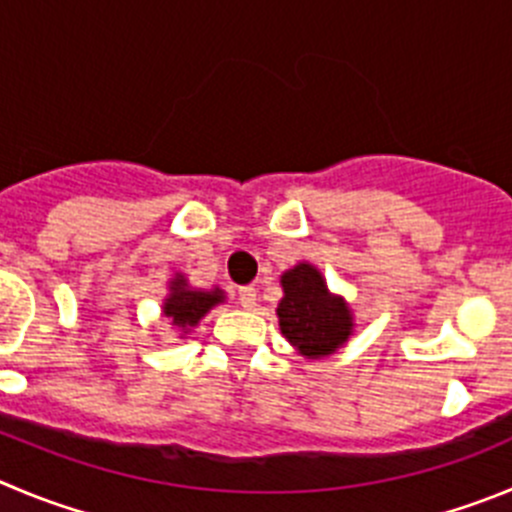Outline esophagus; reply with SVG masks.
<instances>
[{
	"label": "esophagus",
	"mask_w": 512,
	"mask_h": 512,
	"mask_svg": "<svg viewBox=\"0 0 512 512\" xmlns=\"http://www.w3.org/2000/svg\"><path fill=\"white\" fill-rule=\"evenodd\" d=\"M237 300H240V305L245 310H252L257 303V290L252 288V285H247V288H240V293H237Z\"/></svg>",
	"instance_id": "34e87169"
}]
</instances>
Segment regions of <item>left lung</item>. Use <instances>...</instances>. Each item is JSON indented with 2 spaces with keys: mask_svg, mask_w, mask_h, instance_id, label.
I'll return each mask as SVG.
<instances>
[{
  "mask_svg": "<svg viewBox=\"0 0 512 512\" xmlns=\"http://www.w3.org/2000/svg\"><path fill=\"white\" fill-rule=\"evenodd\" d=\"M283 298L278 308L280 333L298 356L321 361L333 356L353 336V310L343 295L331 293L313 262H298L280 275Z\"/></svg>",
  "mask_w": 512,
  "mask_h": 512,
  "instance_id": "left-lung-1",
  "label": "left lung"
}]
</instances>
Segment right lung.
Instances as JSON below:
<instances>
[{
  "mask_svg": "<svg viewBox=\"0 0 512 512\" xmlns=\"http://www.w3.org/2000/svg\"><path fill=\"white\" fill-rule=\"evenodd\" d=\"M224 300H227V295L217 285L209 290L191 288L184 272H174V278L169 280V293L161 303V318H166V323L179 331V338H186L199 326L204 315L222 305Z\"/></svg>",
  "mask_w": 512,
  "mask_h": 512,
  "instance_id": "1",
  "label": "right lung"
}]
</instances>
